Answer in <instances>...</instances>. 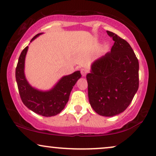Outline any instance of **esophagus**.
Here are the masks:
<instances>
[{
	"label": "esophagus",
	"mask_w": 156,
	"mask_h": 156,
	"mask_svg": "<svg viewBox=\"0 0 156 156\" xmlns=\"http://www.w3.org/2000/svg\"><path fill=\"white\" fill-rule=\"evenodd\" d=\"M80 73H81V75L83 76H86V74H87V73H88V70H86V69L82 68L81 70H80Z\"/></svg>",
	"instance_id": "obj_1"
}]
</instances>
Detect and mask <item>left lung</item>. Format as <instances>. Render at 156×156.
Returning <instances> with one entry per match:
<instances>
[{
	"label": "left lung",
	"instance_id": "obj_1",
	"mask_svg": "<svg viewBox=\"0 0 156 156\" xmlns=\"http://www.w3.org/2000/svg\"><path fill=\"white\" fill-rule=\"evenodd\" d=\"M111 52L93 62L86 76L88 95L93 109L99 115L113 117L123 112L139 87V62L129 43L112 31Z\"/></svg>",
	"mask_w": 156,
	"mask_h": 156
}]
</instances>
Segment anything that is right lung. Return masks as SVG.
Segmentation results:
<instances>
[{
    "label": "right lung",
    "instance_id": "1",
    "mask_svg": "<svg viewBox=\"0 0 156 156\" xmlns=\"http://www.w3.org/2000/svg\"><path fill=\"white\" fill-rule=\"evenodd\" d=\"M42 34L39 33L34 36L31 42ZM28 46L21 52L16 68V80L21 101L28 109L39 115L47 117L57 115L68 103L73 87L81 77L80 73L78 70L63 76L50 90H37L30 86L24 75L25 58Z\"/></svg>",
    "mask_w": 156,
    "mask_h": 156
}]
</instances>
